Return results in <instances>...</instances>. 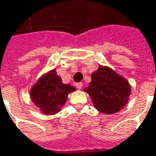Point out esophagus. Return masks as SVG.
I'll use <instances>...</instances> for the list:
<instances>
[{"label":"esophagus","mask_w":156,"mask_h":156,"mask_svg":"<svg viewBox=\"0 0 156 156\" xmlns=\"http://www.w3.org/2000/svg\"><path fill=\"white\" fill-rule=\"evenodd\" d=\"M76 87H77L78 90L82 89V87H83V83H76Z\"/></svg>","instance_id":"esophagus-1"}]
</instances>
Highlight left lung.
I'll return each instance as SVG.
<instances>
[{"instance_id":"1","label":"left lung","mask_w":156,"mask_h":156,"mask_svg":"<svg viewBox=\"0 0 156 156\" xmlns=\"http://www.w3.org/2000/svg\"><path fill=\"white\" fill-rule=\"evenodd\" d=\"M84 90L90 95L97 110L112 114L124 107L130 94V85L110 68L100 66L91 74V82Z\"/></svg>"}]
</instances>
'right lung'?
Listing matches in <instances>:
<instances>
[{
    "instance_id": "right-lung-1",
    "label": "right lung",
    "mask_w": 156,
    "mask_h": 156,
    "mask_svg": "<svg viewBox=\"0 0 156 156\" xmlns=\"http://www.w3.org/2000/svg\"><path fill=\"white\" fill-rule=\"evenodd\" d=\"M75 90L72 85L62 83L61 78L52 70L33 86L30 95L34 105L44 114L52 115L60 110L67 100L68 94Z\"/></svg>"
}]
</instances>
